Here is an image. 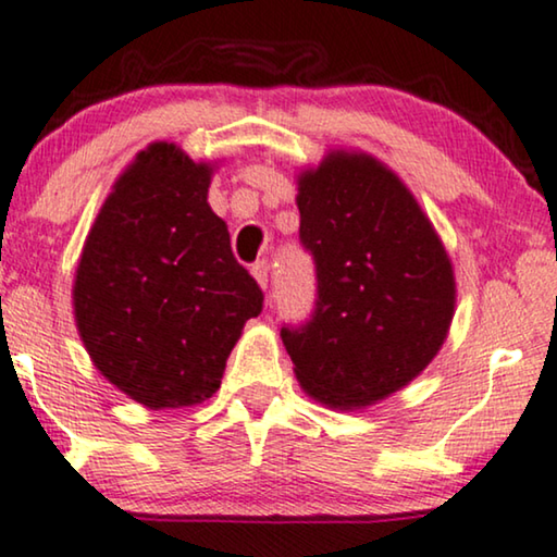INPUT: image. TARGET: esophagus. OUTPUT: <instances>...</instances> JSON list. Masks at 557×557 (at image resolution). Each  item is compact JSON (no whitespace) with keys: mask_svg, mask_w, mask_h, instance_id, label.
<instances>
[{"mask_svg":"<svg viewBox=\"0 0 557 557\" xmlns=\"http://www.w3.org/2000/svg\"><path fill=\"white\" fill-rule=\"evenodd\" d=\"M269 271H271V265H269V261H256L253 265H251V273H253V278L259 281V284L265 288L269 286Z\"/></svg>","mask_w":557,"mask_h":557,"instance_id":"esophagus-1","label":"esophagus"}]
</instances>
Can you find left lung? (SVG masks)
I'll return each mask as SVG.
<instances>
[{
    "mask_svg": "<svg viewBox=\"0 0 557 557\" xmlns=\"http://www.w3.org/2000/svg\"><path fill=\"white\" fill-rule=\"evenodd\" d=\"M296 203L317 269L311 317L281 326L296 379L329 407L374 405L447 338L453 263L405 183L364 152H332L306 171Z\"/></svg>",
    "mask_w": 557,
    "mask_h": 557,
    "instance_id": "left-lung-1",
    "label": "left lung"
}]
</instances>
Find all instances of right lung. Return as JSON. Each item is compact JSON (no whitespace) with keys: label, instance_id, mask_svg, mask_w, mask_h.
I'll return each instance as SVG.
<instances>
[{"label":"right lung","instance_id":"obj_1","mask_svg":"<svg viewBox=\"0 0 557 557\" xmlns=\"http://www.w3.org/2000/svg\"><path fill=\"white\" fill-rule=\"evenodd\" d=\"M211 168L152 143L120 175L77 265L75 319L95 367L150 409L200 405L221 386L263 292L208 206Z\"/></svg>","mask_w":557,"mask_h":557}]
</instances>
